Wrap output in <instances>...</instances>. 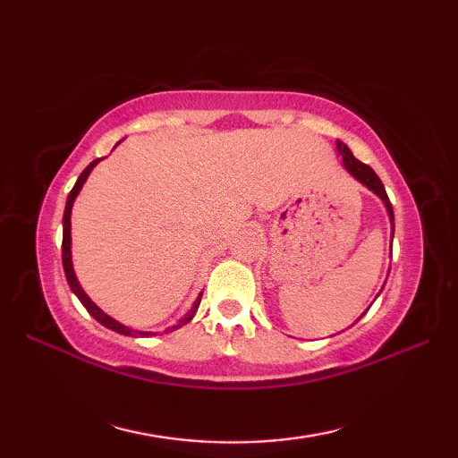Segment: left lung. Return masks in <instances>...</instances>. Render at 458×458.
I'll return each mask as SVG.
<instances>
[{
  "label": "left lung",
  "instance_id": "obj_1",
  "mask_svg": "<svg viewBox=\"0 0 458 458\" xmlns=\"http://www.w3.org/2000/svg\"><path fill=\"white\" fill-rule=\"evenodd\" d=\"M338 151L343 153V159H344V167L352 173V177H356L360 182L362 184H366V187L369 189V191H374L379 199H382L384 202H386V208H387V214H390V220H392V226H394V208H392V202H390V199H387V192H386V189H384V182L379 181V177L377 174L374 173V169L369 167V165H366V163H362V161H358L354 155H352V151H350L348 148H346V143H343V141H338ZM392 238H394V232H392ZM366 313V310H364ZM362 313V315H364ZM362 315H360V318H362Z\"/></svg>",
  "mask_w": 458,
  "mask_h": 458
}]
</instances>
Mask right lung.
I'll use <instances>...</instances> for the list:
<instances>
[{
    "instance_id": "1",
    "label": "right lung",
    "mask_w": 458,
    "mask_h": 458,
    "mask_svg": "<svg viewBox=\"0 0 458 458\" xmlns=\"http://www.w3.org/2000/svg\"><path fill=\"white\" fill-rule=\"evenodd\" d=\"M98 161H100V159H94V161L89 165V167H86V169L81 173L79 181L74 182V187H72L71 194H68V199H66L64 216H63V267H64V276H66L68 285H71V289L74 291V295L81 299V303L84 305V309L89 310V313H90L96 320H98L100 325H104L106 328H112V330H115V333L125 335V336H149L151 333H141V330H131V328H128V327H123L122 323H118V320H114L110 315H106L104 310H102L100 307H96V305L92 303V301H90V297L84 293L82 287H81V284H79V281H76V276H74L72 259H71V210H72V202H74V199H76V194L81 192V189H82V184H84L86 177H89L90 171L94 169V165L98 163ZM199 303H200V295H199V299H197V301H194V305H192V309H191L189 313H187V317L181 318V320H179V325L171 327L169 330H174V328L182 327L184 323H189V320L194 317V313H197Z\"/></svg>"
}]
</instances>
